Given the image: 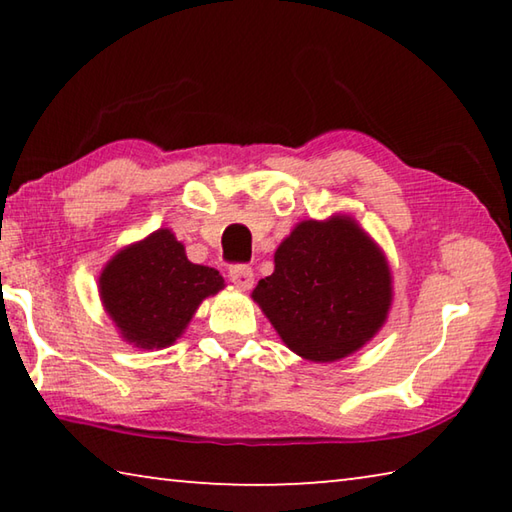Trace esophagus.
I'll list each match as a JSON object with an SVG mask.
<instances>
[{
  "mask_svg": "<svg viewBox=\"0 0 512 512\" xmlns=\"http://www.w3.org/2000/svg\"><path fill=\"white\" fill-rule=\"evenodd\" d=\"M228 275H230L232 284H235V287H239V289H250V287H253V282H255V273L248 264H232Z\"/></svg>",
  "mask_w": 512,
  "mask_h": 512,
  "instance_id": "1",
  "label": "esophagus"
}]
</instances>
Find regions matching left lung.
<instances>
[{
    "instance_id": "obj_1",
    "label": "left lung",
    "mask_w": 512,
    "mask_h": 512,
    "mask_svg": "<svg viewBox=\"0 0 512 512\" xmlns=\"http://www.w3.org/2000/svg\"><path fill=\"white\" fill-rule=\"evenodd\" d=\"M253 300L293 352L309 361H336L384 325L391 271L348 216L302 221L277 248L275 271L259 280Z\"/></svg>"
}]
</instances>
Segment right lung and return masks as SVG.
<instances>
[{
	"mask_svg": "<svg viewBox=\"0 0 512 512\" xmlns=\"http://www.w3.org/2000/svg\"><path fill=\"white\" fill-rule=\"evenodd\" d=\"M219 289V271L189 262L169 230L121 250L99 277L101 300L121 336L146 350L176 341L203 298Z\"/></svg>",
	"mask_w": 512,
	"mask_h": 512,
	"instance_id": "1",
	"label": "right lung"
}]
</instances>
